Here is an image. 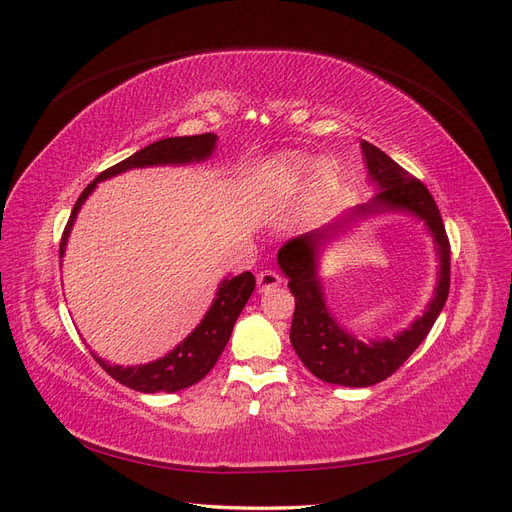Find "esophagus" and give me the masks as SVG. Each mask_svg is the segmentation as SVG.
Listing matches in <instances>:
<instances>
[{"label": "esophagus", "instance_id": "obj_1", "mask_svg": "<svg viewBox=\"0 0 512 512\" xmlns=\"http://www.w3.org/2000/svg\"><path fill=\"white\" fill-rule=\"evenodd\" d=\"M282 282V278H280V274H276V272H272V270H261L259 274H257V285H259V291H268V289H274V287H278Z\"/></svg>", "mask_w": 512, "mask_h": 512}]
</instances>
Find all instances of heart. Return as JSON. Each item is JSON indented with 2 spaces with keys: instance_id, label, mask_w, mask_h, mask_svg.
Instances as JSON below:
<instances>
[{
  "instance_id": "heart-1",
  "label": "heart",
  "mask_w": 512,
  "mask_h": 512,
  "mask_svg": "<svg viewBox=\"0 0 512 512\" xmlns=\"http://www.w3.org/2000/svg\"><path fill=\"white\" fill-rule=\"evenodd\" d=\"M312 168L314 164L304 156H282L270 164L263 185L274 198L289 196L304 185ZM314 183L318 189H329L335 183V166L331 162H320L316 166Z\"/></svg>"
}]
</instances>
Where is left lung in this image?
I'll list each match as a JSON object with an SVG mask.
<instances>
[{"mask_svg":"<svg viewBox=\"0 0 512 512\" xmlns=\"http://www.w3.org/2000/svg\"><path fill=\"white\" fill-rule=\"evenodd\" d=\"M361 149L367 177L377 194L367 204L350 208L320 230L289 240L278 251V266L289 278V289L295 297L291 323V346L295 354L318 380L350 388H367L384 382L424 342L449 295L451 255L439 206L426 185L375 145L363 141ZM386 212H405L425 221L440 259L438 287L423 316L407 330L394 338L358 340L355 334L338 325L326 306L324 288L317 276L319 253L354 224Z\"/></svg>","mask_w":512,"mask_h":512,"instance_id":"8db88e82","label":"left lung"}]
</instances>
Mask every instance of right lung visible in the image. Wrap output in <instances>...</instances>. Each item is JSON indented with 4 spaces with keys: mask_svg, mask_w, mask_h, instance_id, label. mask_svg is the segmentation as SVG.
<instances>
[{
    "mask_svg": "<svg viewBox=\"0 0 512 512\" xmlns=\"http://www.w3.org/2000/svg\"><path fill=\"white\" fill-rule=\"evenodd\" d=\"M217 147V135L213 132H204V135L194 137H168L151 143L137 154L122 160L120 164L107 168L94 179L75 202L71 217L67 221L65 234L61 238V251L59 257L65 255L67 240L71 234V227L78 217L82 204L94 192L97 183L118 177L130 168H147V166H183L192 162H204L213 156ZM255 289V276L251 272H242L238 276H225L215 293L211 308L206 310L200 325L189 333L181 344H177L168 354H164L158 361H151L147 365L135 367H122V365H109L103 358L92 352L99 365L113 377V380L137 390V392H177L198 384L202 377L211 371L217 363V358L230 342L232 329L242 312V308L249 301Z\"/></svg>",
    "mask_w": 512,
    "mask_h": 512,
    "instance_id": "add662e5",
    "label": "right lung"
}]
</instances>
